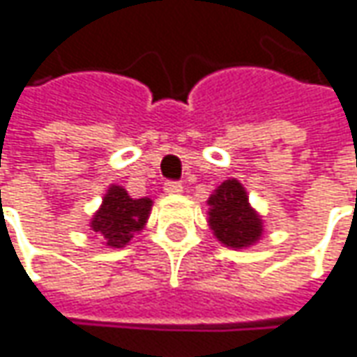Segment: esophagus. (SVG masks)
I'll use <instances>...</instances> for the list:
<instances>
[{"instance_id": "obj_1", "label": "esophagus", "mask_w": 357, "mask_h": 357, "mask_svg": "<svg viewBox=\"0 0 357 357\" xmlns=\"http://www.w3.org/2000/svg\"><path fill=\"white\" fill-rule=\"evenodd\" d=\"M164 191H166L167 195H178V193L183 191V188H181V183H178V181H167L166 185H164Z\"/></svg>"}]
</instances>
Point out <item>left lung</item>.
Here are the masks:
<instances>
[{"label": "left lung", "instance_id": "1", "mask_svg": "<svg viewBox=\"0 0 357 357\" xmlns=\"http://www.w3.org/2000/svg\"><path fill=\"white\" fill-rule=\"evenodd\" d=\"M207 223L215 239L229 249H247L263 237V215L249 203L239 179H225L207 199Z\"/></svg>", "mask_w": 357, "mask_h": 357}]
</instances>
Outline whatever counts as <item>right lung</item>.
Wrapping results in <instances>:
<instances>
[{"label":"right lung","mask_w":357,"mask_h":357,"mask_svg":"<svg viewBox=\"0 0 357 357\" xmlns=\"http://www.w3.org/2000/svg\"><path fill=\"white\" fill-rule=\"evenodd\" d=\"M154 202L150 197L134 199L122 185L112 183L106 190L100 207L91 219V231L106 247H126L136 233L146 227Z\"/></svg>","instance_id":"right-lung-1"}]
</instances>
